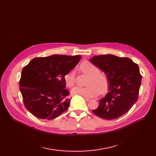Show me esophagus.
I'll list each match as a JSON object with an SVG mask.
<instances>
[{
  "label": "esophagus",
  "mask_w": 156,
  "mask_h": 156,
  "mask_svg": "<svg viewBox=\"0 0 156 156\" xmlns=\"http://www.w3.org/2000/svg\"><path fill=\"white\" fill-rule=\"evenodd\" d=\"M84 99L86 101H90V99H88V98H87V97H84Z\"/></svg>",
  "instance_id": "esophagus-1"
}]
</instances>
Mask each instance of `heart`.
Wrapping results in <instances>:
<instances>
[{"label":"heart","instance_id":"heart-1","mask_svg":"<svg viewBox=\"0 0 156 156\" xmlns=\"http://www.w3.org/2000/svg\"><path fill=\"white\" fill-rule=\"evenodd\" d=\"M80 69L85 75L89 76L85 88L75 87L71 90L73 95H79L85 97H92L97 95L99 92L104 93L108 88L109 80L105 74L100 73V69L93 63L84 61L80 65ZM66 85L69 88L75 84V71L71 70L64 76Z\"/></svg>","mask_w":156,"mask_h":156}]
</instances>
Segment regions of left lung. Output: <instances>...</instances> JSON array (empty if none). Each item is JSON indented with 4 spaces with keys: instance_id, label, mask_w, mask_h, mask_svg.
Masks as SVG:
<instances>
[{
    "instance_id": "left-lung-1",
    "label": "left lung",
    "mask_w": 156,
    "mask_h": 156,
    "mask_svg": "<svg viewBox=\"0 0 156 156\" xmlns=\"http://www.w3.org/2000/svg\"><path fill=\"white\" fill-rule=\"evenodd\" d=\"M89 60L105 73L109 80L108 92L92 112L109 120L124 115L138 100L142 80L138 65L127 57L112 54L95 55Z\"/></svg>"
}]
</instances>
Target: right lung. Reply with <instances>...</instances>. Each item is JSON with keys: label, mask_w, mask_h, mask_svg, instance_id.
<instances>
[{"label": "right lung", "mask_w": 156, "mask_h": 156, "mask_svg": "<svg viewBox=\"0 0 156 156\" xmlns=\"http://www.w3.org/2000/svg\"><path fill=\"white\" fill-rule=\"evenodd\" d=\"M81 56L52 55L36 57L24 66L20 90L26 109L35 117L53 119L66 111L71 101L64 76L75 68Z\"/></svg>", "instance_id": "add662e5"}]
</instances>
